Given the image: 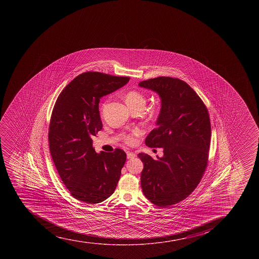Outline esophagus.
I'll list each match as a JSON object with an SVG mask.
<instances>
[{
	"mask_svg": "<svg viewBox=\"0 0 259 259\" xmlns=\"http://www.w3.org/2000/svg\"><path fill=\"white\" fill-rule=\"evenodd\" d=\"M136 156V154L134 153V152H128L127 154H126L127 159H134V158H135Z\"/></svg>",
	"mask_w": 259,
	"mask_h": 259,
	"instance_id": "esophagus-1",
	"label": "esophagus"
}]
</instances>
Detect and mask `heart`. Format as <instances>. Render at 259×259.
I'll list each match as a JSON object with an SVG mask.
<instances>
[{"label":"heart","mask_w":259,"mask_h":259,"mask_svg":"<svg viewBox=\"0 0 259 259\" xmlns=\"http://www.w3.org/2000/svg\"><path fill=\"white\" fill-rule=\"evenodd\" d=\"M125 102L128 105H144V106L146 104V100L141 93L138 91H131L125 95ZM140 134H141V131L139 129H135L130 135L126 136L125 142L127 144H134L135 142V137L139 136Z\"/></svg>","instance_id":"heart-1"}]
</instances>
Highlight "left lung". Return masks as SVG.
<instances>
[{"instance_id":"1","label":"left lung","mask_w":259,"mask_h":259,"mask_svg":"<svg viewBox=\"0 0 259 259\" xmlns=\"http://www.w3.org/2000/svg\"><path fill=\"white\" fill-rule=\"evenodd\" d=\"M161 100L156 128L145 139L147 146L162 148L154 159L144 153L141 173L144 196L156 206L169 207L187 198L199 184L208 159L211 125L207 107L187 82L159 77L139 82Z\"/></svg>"}]
</instances>
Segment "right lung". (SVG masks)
<instances>
[{
	"label": "right lung",
	"instance_id": "right-lung-1",
	"mask_svg": "<svg viewBox=\"0 0 259 259\" xmlns=\"http://www.w3.org/2000/svg\"><path fill=\"white\" fill-rule=\"evenodd\" d=\"M130 77L101 72L78 75L62 90L52 110L50 151L57 172L76 199L95 204L115 192L126 159L120 149L95 152L92 137L102 129L99 103Z\"/></svg>",
	"mask_w": 259,
	"mask_h": 259
}]
</instances>
